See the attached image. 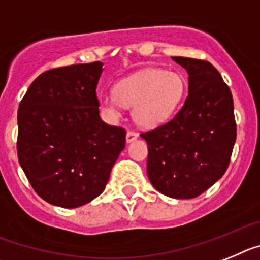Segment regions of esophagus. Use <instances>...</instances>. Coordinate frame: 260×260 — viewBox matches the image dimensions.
<instances>
[{"mask_svg":"<svg viewBox=\"0 0 260 260\" xmlns=\"http://www.w3.org/2000/svg\"><path fill=\"white\" fill-rule=\"evenodd\" d=\"M137 137H139V133L133 132V131H128L127 136H125V140H127V143H132V141H135Z\"/></svg>","mask_w":260,"mask_h":260,"instance_id":"34e87169","label":"esophagus"}]
</instances>
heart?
<instances>
[{
    "label": "heart",
    "instance_id": "heart-1",
    "mask_svg": "<svg viewBox=\"0 0 260 260\" xmlns=\"http://www.w3.org/2000/svg\"><path fill=\"white\" fill-rule=\"evenodd\" d=\"M186 94L182 74L146 68L115 85V92L99 96V106L110 121L117 120L123 106L132 107L133 120L143 128H157L175 114Z\"/></svg>",
    "mask_w": 260,
    "mask_h": 260
}]
</instances>
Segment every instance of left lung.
<instances>
[{
    "instance_id": "obj_1",
    "label": "left lung",
    "mask_w": 260,
    "mask_h": 260,
    "mask_svg": "<svg viewBox=\"0 0 260 260\" xmlns=\"http://www.w3.org/2000/svg\"><path fill=\"white\" fill-rule=\"evenodd\" d=\"M188 73V95L174 119L141 133L148 144V177L174 199L203 193L226 171L236 143L233 96L211 62L171 57Z\"/></svg>"
}]
</instances>
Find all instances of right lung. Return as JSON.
Segmentation results:
<instances>
[{"label":"right lung","instance_id":"add662e5","mask_svg":"<svg viewBox=\"0 0 260 260\" xmlns=\"http://www.w3.org/2000/svg\"><path fill=\"white\" fill-rule=\"evenodd\" d=\"M101 61L56 68L30 85L18 108V159L35 192L77 208L103 192L125 131L99 116Z\"/></svg>","mask_w":260,"mask_h":260}]
</instances>
